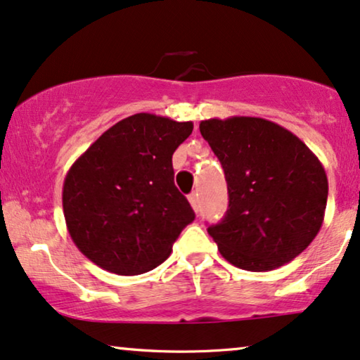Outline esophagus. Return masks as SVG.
I'll use <instances>...</instances> for the list:
<instances>
[{"label": "esophagus", "mask_w": 360, "mask_h": 360, "mask_svg": "<svg viewBox=\"0 0 360 360\" xmlns=\"http://www.w3.org/2000/svg\"><path fill=\"white\" fill-rule=\"evenodd\" d=\"M188 199H189L191 207H193L195 212H198V210H199V195H198V193H193Z\"/></svg>", "instance_id": "esophagus-1"}]
</instances>
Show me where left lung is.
<instances>
[{
    "label": "left lung",
    "mask_w": 360,
    "mask_h": 360,
    "mask_svg": "<svg viewBox=\"0 0 360 360\" xmlns=\"http://www.w3.org/2000/svg\"><path fill=\"white\" fill-rule=\"evenodd\" d=\"M199 130L227 181V214L207 229L220 255L247 271L275 270L298 257L318 236L328 202L318 156L265 118H209Z\"/></svg>",
    "instance_id": "left-lung-1"
}]
</instances>
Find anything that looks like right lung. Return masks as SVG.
<instances>
[{"label": "right lung", "instance_id": "right-lung-1", "mask_svg": "<svg viewBox=\"0 0 360 360\" xmlns=\"http://www.w3.org/2000/svg\"><path fill=\"white\" fill-rule=\"evenodd\" d=\"M193 122L136 113L115 123L70 166L62 207L72 242L103 270L141 275L169 257L194 220L174 186L172 153Z\"/></svg>", "mask_w": 360, "mask_h": 360}]
</instances>
